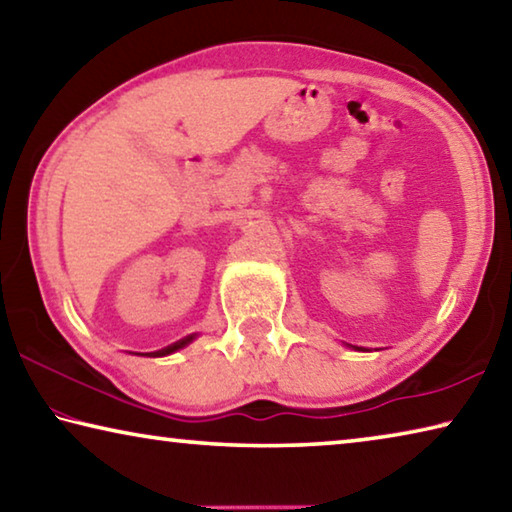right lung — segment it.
<instances>
[{
    "label": "right lung",
    "instance_id": "add662e5",
    "mask_svg": "<svg viewBox=\"0 0 512 512\" xmlns=\"http://www.w3.org/2000/svg\"><path fill=\"white\" fill-rule=\"evenodd\" d=\"M194 336L189 334V336H185V339H180V341H176V343H171V345H167V348H162V350H158V352H151L149 357H164V354H171V352H176V350H180V348H185V345L192 341Z\"/></svg>",
    "mask_w": 512,
    "mask_h": 512
}]
</instances>
